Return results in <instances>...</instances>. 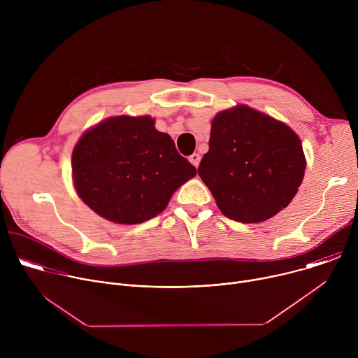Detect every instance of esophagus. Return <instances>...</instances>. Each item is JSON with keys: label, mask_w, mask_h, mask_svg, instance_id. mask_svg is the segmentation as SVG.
Listing matches in <instances>:
<instances>
[{"label": "esophagus", "mask_w": 358, "mask_h": 358, "mask_svg": "<svg viewBox=\"0 0 358 358\" xmlns=\"http://www.w3.org/2000/svg\"><path fill=\"white\" fill-rule=\"evenodd\" d=\"M189 162L194 167H198L199 166V162H201V156L198 155V152H194V155L189 156Z\"/></svg>", "instance_id": "esophagus-1"}]
</instances>
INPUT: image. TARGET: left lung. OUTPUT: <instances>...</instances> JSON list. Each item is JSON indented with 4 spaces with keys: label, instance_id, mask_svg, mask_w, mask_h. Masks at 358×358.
Here are the masks:
<instances>
[{
    "label": "left lung",
    "instance_id": "left-lung-1",
    "mask_svg": "<svg viewBox=\"0 0 358 358\" xmlns=\"http://www.w3.org/2000/svg\"><path fill=\"white\" fill-rule=\"evenodd\" d=\"M304 170L301 141L287 124L236 105L213 119L198 174L225 217L259 224L289 206Z\"/></svg>",
    "mask_w": 358,
    "mask_h": 358
}]
</instances>
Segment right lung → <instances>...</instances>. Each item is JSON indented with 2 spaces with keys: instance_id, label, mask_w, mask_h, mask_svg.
I'll return each mask as SVG.
<instances>
[{
  "instance_id": "add662e5",
  "label": "right lung",
  "mask_w": 358,
  "mask_h": 358,
  "mask_svg": "<svg viewBox=\"0 0 358 358\" xmlns=\"http://www.w3.org/2000/svg\"><path fill=\"white\" fill-rule=\"evenodd\" d=\"M150 116H113L86 130L72 151L75 191L101 218L136 225L155 218L195 177Z\"/></svg>"
}]
</instances>
